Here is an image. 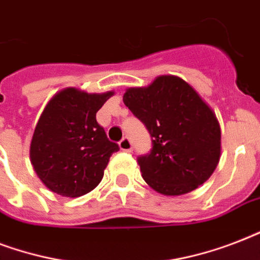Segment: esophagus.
<instances>
[{
	"label": "esophagus",
	"instance_id": "esophagus-1",
	"mask_svg": "<svg viewBox=\"0 0 260 260\" xmlns=\"http://www.w3.org/2000/svg\"><path fill=\"white\" fill-rule=\"evenodd\" d=\"M118 146H120V150L121 151H126V152H131L132 151V143L128 138H124L121 142L118 143Z\"/></svg>",
	"mask_w": 260,
	"mask_h": 260
}]
</instances>
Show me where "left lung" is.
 Wrapping results in <instances>:
<instances>
[{"instance_id": "obj_1", "label": "left lung", "mask_w": 260, "mask_h": 260, "mask_svg": "<svg viewBox=\"0 0 260 260\" xmlns=\"http://www.w3.org/2000/svg\"><path fill=\"white\" fill-rule=\"evenodd\" d=\"M122 101L152 139L150 154L138 159L151 189L174 197L209 179L221 155V129L194 87L177 75H159L148 86L126 89Z\"/></svg>"}]
</instances>
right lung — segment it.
<instances>
[{"label":"right lung","instance_id":"obj_1","mask_svg":"<svg viewBox=\"0 0 260 260\" xmlns=\"http://www.w3.org/2000/svg\"><path fill=\"white\" fill-rule=\"evenodd\" d=\"M113 94L66 87L47 102L29 148L35 173L47 189L75 198L101 182L110 155L120 148L106 138L95 113Z\"/></svg>","mask_w":260,"mask_h":260}]
</instances>
